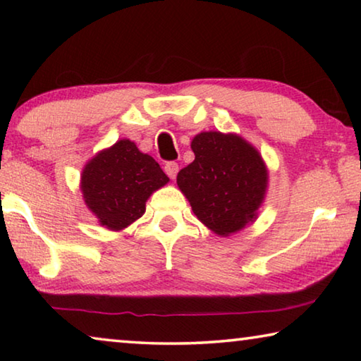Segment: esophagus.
<instances>
[{
	"instance_id": "1",
	"label": "esophagus",
	"mask_w": 361,
	"mask_h": 361,
	"mask_svg": "<svg viewBox=\"0 0 361 361\" xmlns=\"http://www.w3.org/2000/svg\"><path fill=\"white\" fill-rule=\"evenodd\" d=\"M164 170H166V173L169 175V178L175 180L176 173H178V164H176V162H167L166 167H164Z\"/></svg>"
}]
</instances>
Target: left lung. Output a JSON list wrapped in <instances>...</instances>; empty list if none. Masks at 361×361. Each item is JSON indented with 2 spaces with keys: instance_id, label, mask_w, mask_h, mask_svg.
<instances>
[{
  "instance_id": "left-lung-1",
  "label": "left lung",
  "mask_w": 361,
  "mask_h": 361,
  "mask_svg": "<svg viewBox=\"0 0 361 361\" xmlns=\"http://www.w3.org/2000/svg\"><path fill=\"white\" fill-rule=\"evenodd\" d=\"M191 148L194 161L180 170L176 185L199 221L223 237L253 223L269 178L258 149L235 133L221 132L197 133Z\"/></svg>"
}]
</instances>
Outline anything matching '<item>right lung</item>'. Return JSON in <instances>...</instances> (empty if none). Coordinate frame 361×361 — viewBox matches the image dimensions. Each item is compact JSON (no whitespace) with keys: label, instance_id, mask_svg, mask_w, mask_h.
<instances>
[{"label":"right lung","instance_id":"1","mask_svg":"<svg viewBox=\"0 0 361 361\" xmlns=\"http://www.w3.org/2000/svg\"><path fill=\"white\" fill-rule=\"evenodd\" d=\"M167 183L154 159L127 138L95 154L81 173L85 205L111 231H122L143 216L146 200Z\"/></svg>","mask_w":361,"mask_h":361}]
</instances>
